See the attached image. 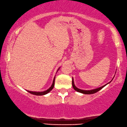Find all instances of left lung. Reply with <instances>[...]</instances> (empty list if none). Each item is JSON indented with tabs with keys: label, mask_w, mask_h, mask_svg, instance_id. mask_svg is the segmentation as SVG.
<instances>
[{
	"label": "left lung",
	"mask_w": 127,
	"mask_h": 127,
	"mask_svg": "<svg viewBox=\"0 0 127 127\" xmlns=\"http://www.w3.org/2000/svg\"><path fill=\"white\" fill-rule=\"evenodd\" d=\"M106 85L105 86L101 87H99L98 88H96V89H94V90H80L79 89V88H77L76 87L74 86V81H73V79H72V86L73 88L74 89V90H76V91L79 92V93H83V94H94L95 93H97V92L99 91L102 89V88H103L104 87H105Z\"/></svg>",
	"instance_id": "left-lung-1"
}]
</instances>
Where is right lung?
Instances as JSON below:
<instances>
[{"label":"right lung","instance_id":"1","mask_svg":"<svg viewBox=\"0 0 127 127\" xmlns=\"http://www.w3.org/2000/svg\"><path fill=\"white\" fill-rule=\"evenodd\" d=\"M54 84H55V77H54V79L53 83V84H52V86H51V87H50L49 89H48L47 90H46V91H43V92H33V91H28V92H29V93H31V94L35 95H39V96H40V95H45V94H47V93H49L50 91H51V90H53V88H54Z\"/></svg>","mask_w":127,"mask_h":127}]
</instances>
